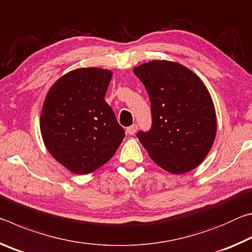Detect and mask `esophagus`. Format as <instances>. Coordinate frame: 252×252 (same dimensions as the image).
Segmentation results:
<instances>
[{"instance_id":"1","label":"esophagus","mask_w":252,"mask_h":252,"mask_svg":"<svg viewBox=\"0 0 252 252\" xmlns=\"http://www.w3.org/2000/svg\"><path fill=\"white\" fill-rule=\"evenodd\" d=\"M136 130H138V125H132V126L126 127V132L129 134H131V135L134 134L135 132H136Z\"/></svg>"}]
</instances>
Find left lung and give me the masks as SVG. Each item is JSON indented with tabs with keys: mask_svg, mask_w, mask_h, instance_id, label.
Segmentation results:
<instances>
[{
	"mask_svg": "<svg viewBox=\"0 0 252 252\" xmlns=\"http://www.w3.org/2000/svg\"><path fill=\"white\" fill-rule=\"evenodd\" d=\"M151 103V127L136 136L156 163L174 174L197 168L217 131L216 111L202 81L176 62L152 61L136 66Z\"/></svg>",
	"mask_w": 252,
	"mask_h": 252,
	"instance_id": "obj_1",
	"label": "left lung"
}]
</instances>
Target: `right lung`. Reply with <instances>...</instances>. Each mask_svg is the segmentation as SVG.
<instances>
[{"mask_svg":"<svg viewBox=\"0 0 252 252\" xmlns=\"http://www.w3.org/2000/svg\"><path fill=\"white\" fill-rule=\"evenodd\" d=\"M112 72L76 69L50 89L41 133L55 160L76 174L95 171L116 153L126 132L104 100Z\"/></svg>","mask_w":252,"mask_h":252,"instance_id":"right-lung-1","label":"right lung"}]
</instances>
